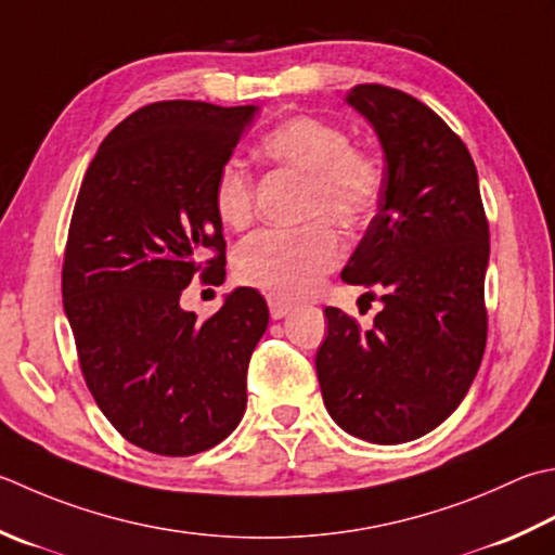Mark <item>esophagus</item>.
<instances>
[{
    "label": "esophagus",
    "instance_id": "obj_1",
    "mask_svg": "<svg viewBox=\"0 0 555 555\" xmlns=\"http://www.w3.org/2000/svg\"><path fill=\"white\" fill-rule=\"evenodd\" d=\"M293 308H296V306H293L291 300L276 298V296H269V312H271V318H274V320L286 318V314H288Z\"/></svg>",
    "mask_w": 555,
    "mask_h": 555
}]
</instances>
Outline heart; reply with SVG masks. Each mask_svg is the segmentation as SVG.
I'll use <instances>...</instances> for the list:
<instances>
[{
    "instance_id": "b5f03b06",
    "label": "heart",
    "mask_w": 555,
    "mask_h": 555,
    "mask_svg": "<svg viewBox=\"0 0 555 555\" xmlns=\"http://www.w3.org/2000/svg\"><path fill=\"white\" fill-rule=\"evenodd\" d=\"M259 156L306 176L302 216H330L344 228L371 219L383 192V170L363 149L351 146L344 127L314 115H293L259 141ZM214 209L228 228L253 221V180L237 160H225L214 180ZM344 257L336 228L312 219L300 228L262 231L237 247L235 274L243 284L293 300L320 284Z\"/></svg>"
}]
</instances>
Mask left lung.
I'll list each match as a JSON object with an SVG mask.
<instances>
[{
    "label": "left lung",
    "mask_w": 555,
    "mask_h": 555,
    "mask_svg": "<svg viewBox=\"0 0 555 555\" xmlns=\"http://www.w3.org/2000/svg\"><path fill=\"white\" fill-rule=\"evenodd\" d=\"M344 103L373 127L385 168L377 214L341 279L375 288L383 310L361 332L324 308L314 367L336 426L397 444L438 428L479 371L488 221L469 149L428 105L377 83L353 86Z\"/></svg>",
    "instance_id": "left-lung-1"
}]
</instances>
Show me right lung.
Returning <instances> with one entry per match:
<instances>
[{
    "mask_svg": "<svg viewBox=\"0 0 555 555\" xmlns=\"http://www.w3.org/2000/svg\"><path fill=\"white\" fill-rule=\"evenodd\" d=\"M257 115V105L197 101L141 107L103 139L76 197L64 314L95 404L146 452L190 457L245 414L267 300L237 286L202 322L180 296L194 274L223 284L214 180Z\"/></svg>",
    "mask_w": 555,
    "mask_h": 555,
    "instance_id": "obj_1",
    "label": "right lung"
}]
</instances>
